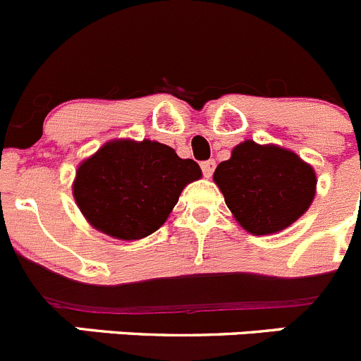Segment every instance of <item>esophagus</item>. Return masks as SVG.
<instances>
[{"mask_svg":"<svg viewBox=\"0 0 361 361\" xmlns=\"http://www.w3.org/2000/svg\"><path fill=\"white\" fill-rule=\"evenodd\" d=\"M201 169H203L204 176L210 178L212 174H214V171H215V161H214V160L203 161V164H201Z\"/></svg>","mask_w":361,"mask_h":361,"instance_id":"34e87169","label":"esophagus"}]
</instances>
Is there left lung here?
Listing matches in <instances>:
<instances>
[{
	"label": "left lung",
	"mask_w": 361,
	"mask_h": 361,
	"mask_svg": "<svg viewBox=\"0 0 361 361\" xmlns=\"http://www.w3.org/2000/svg\"><path fill=\"white\" fill-rule=\"evenodd\" d=\"M214 181L237 222L252 235L294 224L310 208L317 176L312 165L285 147L244 140L217 165Z\"/></svg>",
	"instance_id": "8db88e82"
}]
</instances>
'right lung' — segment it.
Returning a JSON list of instances; mask_svg holds the SVG:
<instances>
[{
    "instance_id": "add662e5",
    "label": "right lung",
    "mask_w": 361,
    "mask_h": 361,
    "mask_svg": "<svg viewBox=\"0 0 361 361\" xmlns=\"http://www.w3.org/2000/svg\"><path fill=\"white\" fill-rule=\"evenodd\" d=\"M201 178L200 165L154 140H112L76 171L73 196L90 226L139 240L167 221L181 190Z\"/></svg>"
}]
</instances>
